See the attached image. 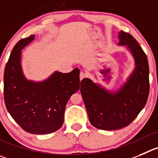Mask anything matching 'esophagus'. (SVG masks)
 Wrapping results in <instances>:
<instances>
[{"mask_svg":"<svg viewBox=\"0 0 158 158\" xmlns=\"http://www.w3.org/2000/svg\"><path fill=\"white\" fill-rule=\"evenodd\" d=\"M84 77H85V74H84V72H81L80 75H79V79H80V80H82Z\"/></svg>","mask_w":158,"mask_h":158,"instance_id":"esophagus-1","label":"esophagus"}]
</instances>
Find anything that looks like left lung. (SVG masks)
Masks as SVG:
<instances>
[{"instance_id": "obj_1", "label": "left lung", "mask_w": 158, "mask_h": 158, "mask_svg": "<svg viewBox=\"0 0 158 158\" xmlns=\"http://www.w3.org/2000/svg\"><path fill=\"white\" fill-rule=\"evenodd\" d=\"M118 40V44L126 46L135 61V68L126 82L117 90L110 91L88 78L81 81V94L89 122L103 130L129 126L146 105L149 95L147 55L132 35L120 31Z\"/></svg>"}]
</instances>
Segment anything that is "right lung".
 <instances>
[{"instance_id":"obj_1","label":"right lung","mask_w":158,"mask_h":158,"mask_svg":"<svg viewBox=\"0 0 158 158\" xmlns=\"http://www.w3.org/2000/svg\"><path fill=\"white\" fill-rule=\"evenodd\" d=\"M34 35L19 40L12 49L4 74V97L7 110L26 132L48 134L64 122L65 106L79 89V69L69 73L54 72L41 82L29 80L23 74L22 50Z\"/></svg>"}]
</instances>
